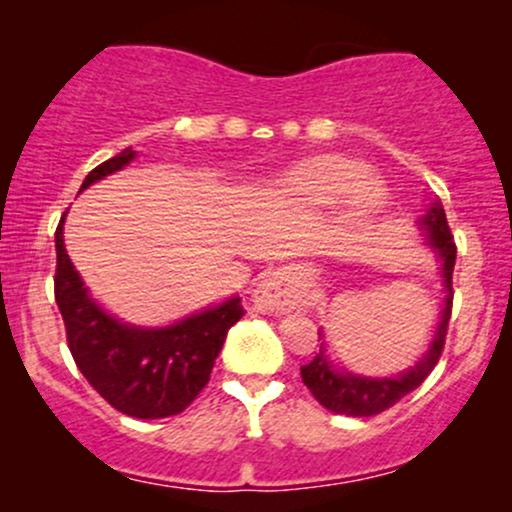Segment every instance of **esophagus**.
Wrapping results in <instances>:
<instances>
[{"instance_id":"1","label":"esophagus","mask_w":512,"mask_h":512,"mask_svg":"<svg viewBox=\"0 0 512 512\" xmlns=\"http://www.w3.org/2000/svg\"><path fill=\"white\" fill-rule=\"evenodd\" d=\"M252 303L262 313H281L291 303V276L286 272L264 274L252 291Z\"/></svg>"}]
</instances>
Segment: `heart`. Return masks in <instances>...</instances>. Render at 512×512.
I'll use <instances>...</instances> for the list:
<instances>
[{
	"label": "heart",
	"instance_id": "heart-1",
	"mask_svg": "<svg viewBox=\"0 0 512 512\" xmlns=\"http://www.w3.org/2000/svg\"><path fill=\"white\" fill-rule=\"evenodd\" d=\"M368 178V168L351 158H317L286 175V197L308 209L342 207L346 199L354 197V207L370 214L383 204V187Z\"/></svg>",
	"mask_w": 512,
	"mask_h": 512
}]
</instances>
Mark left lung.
Here are the masks:
<instances>
[{
    "label": "left lung",
    "instance_id": "obj_1",
    "mask_svg": "<svg viewBox=\"0 0 512 512\" xmlns=\"http://www.w3.org/2000/svg\"><path fill=\"white\" fill-rule=\"evenodd\" d=\"M421 223L426 226L428 245L436 248L440 260H443V279L445 291H448L443 317L438 322L436 339H433L431 349L421 356V361L414 368H409L407 373L397 375V378H361V375L339 373L327 361L325 351L320 349V354L313 361L301 366V378L305 387L313 392L317 402L325 409L334 411V414L373 416L395 407L399 399L407 397L409 392H414L416 387L424 383L440 361V354H443L445 346V334H448V320L452 313V269H455L457 248L455 238L450 233L448 219H445V211L438 202L428 209V214L421 219Z\"/></svg>",
    "mask_w": 512,
    "mask_h": 512
}]
</instances>
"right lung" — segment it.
I'll use <instances>...</instances> for the list:
<instances>
[{"label":"right lung","mask_w":512,"mask_h":512,"mask_svg":"<svg viewBox=\"0 0 512 512\" xmlns=\"http://www.w3.org/2000/svg\"><path fill=\"white\" fill-rule=\"evenodd\" d=\"M132 158L134 151L129 146L103 161L86 175L81 190L125 168ZM62 223L64 219L55 231V301L76 368L122 414L134 419L180 414L209 383L223 339L245 315L240 298H228L226 303L161 330L122 325L88 298L84 281L64 250Z\"/></svg>","instance_id":"obj_1"}]
</instances>
